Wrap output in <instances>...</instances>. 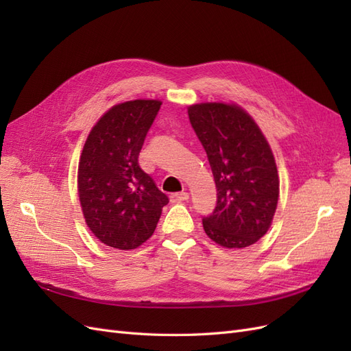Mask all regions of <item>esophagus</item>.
Instances as JSON below:
<instances>
[{"instance_id": "1", "label": "esophagus", "mask_w": 351, "mask_h": 351, "mask_svg": "<svg viewBox=\"0 0 351 351\" xmlns=\"http://www.w3.org/2000/svg\"><path fill=\"white\" fill-rule=\"evenodd\" d=\"M169 199H171V202H184L189 199V193H186V192L173 193L171 196H169Z\"/></svg>"}]
</instances>
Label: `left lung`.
Wrapping results in <instances>:
<instances>
[{
    "mask_svg": "<svg viewBox=\"0 0 351 351\" xmlns=\"http://www.w3.org/2000/svg\"><path fill=\"white\" fill-rule=\"evenodd\" d=\"M187 112L217 186V206L202 219L204 230L221 246L247 247L267 234L278 204L280 180L271 147L237 105L196 104Z\"/></svg>",
    "mask_w": 351,
    "mask_h": 351,
    "instance_id": "obj_1",
    "label": "left lung"
}]
</instances>
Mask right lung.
Here are the masks:
<instances>
[{
    "label": "right lung",
    "mask_w": 351,
    "mask_h": 351,
    "mask_svg": "<svg viewBox=\"0 0 351 351\" xmlns=\"http://www.w3.org/2000/svg\"><path fill=\"white\" fill-rule=\"evenodd\" d=\"M161 101H127L105 112L83 146L77 187L84 219L104 244L139 247L156 228L168 197L139 167V152Z\"/></svg>",
    "instance_id": "obj_1"
}]
</instances>
